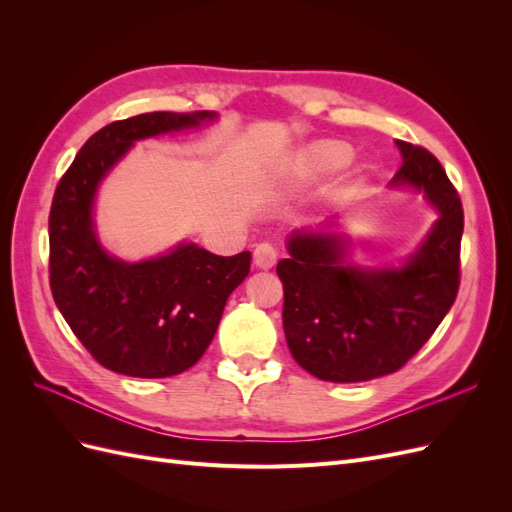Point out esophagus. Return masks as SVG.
Instances as JSON below:
<instances>
[{"label": "esophagus", "mask_w": 512, "mask_h": 512, "mask_svg": "<svg viewBox=\"0 0 512 512\" xmlns=\"http://www.w3.org/2000/svg\"><path fill=\"white\" fill-rule=\"evenodd\" d=\"M277 262V250L271 243H258L254 250V265L258 269H271Z\"/></svg>", "instance_id": "obj_1"}]
</instances>
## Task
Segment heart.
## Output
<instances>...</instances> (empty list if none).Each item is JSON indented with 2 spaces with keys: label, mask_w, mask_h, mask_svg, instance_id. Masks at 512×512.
I'll return each instance as SVG.
<instances>
[{
  "label": "heart",
  "mask_w": 512,
  "mask_h": 512,
  "mask_svg": "<svg viewBox=\"0 0 512 512\" xmlns=\"http://www.w3.org/2000/svg\"><path fill=\"white\" fill-rule=\"evenodd\" d=\"M350 158V147L337 141H318L307 145L294 160L292 175L299 183H312L342 168Z\"/></svg>",
  "instance_id": "b5f03b06"
}]
</instances>
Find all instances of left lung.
Returning a JSON list of instances; mask_svg holds the SVG:
<instances>
[{
  "label": "left lung",
  "mask_w": 512,
  "mask_h": 512,
  "mask_svg": "<svg viewBox=\"0 0 512 512\" xmlns=\"http://www.w3.org/2000/svg\"><path fill=\"white\" fill-rule=\"evenodd\" d=\"M401 168L391 188L421 192L438 211L421 247L401 267H359L348 239L327 230L292 232L277 262L284 333L305 371L327 382H365L404 367L438 329L459 290L463 209L442 164L395 141Z\"/></svg>",
  "instance_id": "obj_1"
}]
</instances>
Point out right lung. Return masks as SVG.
<instances>
[{"mask_svg": "<svg viewBox=\"0 0 512 512\" xmlns=\"http://www.w3.org/2000/svg\"><path fill=\"white\" fill-rule=\"evenodd\" d=\"M215 113H145L113 121L76 153L49 215L51 290L61 316L94 359L132 378H168L209 348L224 305L250 273V252L215 256L196 243L126 262L96 235L94 200L102 179L136 141L198 128Z\"/></svg>", "mask_w": 512, "mask_h": 512, "instance_id": "1", "label": "right lung"}]
</instances>
